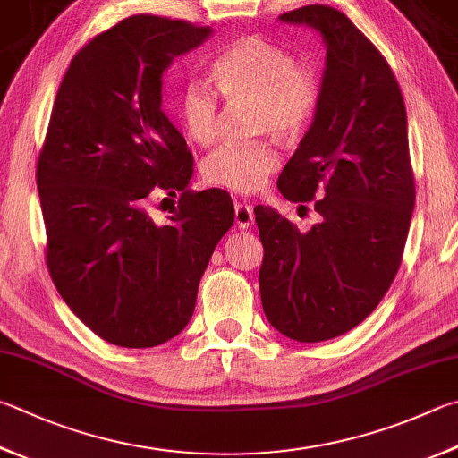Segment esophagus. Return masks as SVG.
I'll list each match as a JSON object with an SVG mask.
<instances>
[{"label": "esophagus", "instance_id": "1", "mask_svg": "<svg viewBox=\"0 0 458 458\" xmlns=\"http://www.w3.org/2000/svg\"><path fill=\"white\" fill-rule=\"evenodd\" d=\"M234 214H236L234 220H236V226L238 228L246 230V228H250L252 224H254V210H252L250 204L236 202L234 204Z\"/></svg>", "mask_w": 458, "mask_h": 458}]
</instances>
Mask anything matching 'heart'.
Here are the masks:
<instances>
[{"instance_id":"1","label":"heart","mask_w":458,"mask_h":458,"mask_svg":"<svg viewBox=\"0 0 458 458\" xmlns=\"http://www.w3.org/2000/svg\"><path fill=\"white\" fill-rule=\"evenodd\" d=\"M216 89L228 102H252L254 126L276 138H293L309 126L318 107L320 80L312 65H298L284 47L258 36L232 41L212 62ZM176 115L190 142L212 144L218 123V94L204 80H190L180 89ZM280 165L268 142L222 144L204 160L212 184L254 192Z\"/></svg>"}]
</instances>
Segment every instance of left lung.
Here are the masks:
<instances>
[{"mask_svg":"<svg viewBox=\"0 0 458 458\" xmlns=\"http://www.w3.org/2000/svg\"><path fill=\"white\" fill-rule=\"evenodd\" d=\"M280 21L320 33L327 62L310 128L278 176L290 202L314 201L301 232L256 206L266 318L298 343L352 330L393 284L409 236L414 182L406 107L393 70L343 12L304 5Z\"/></svg>","mask_w":458,"mask_h":458,"instance_id":"obj_1","label":"left lung"}]
</instances>
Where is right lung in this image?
<instances>
[{"instance_id":"1","label":"right lung","mask_w":458,"mask_h":458,"mask_svg":"<svg viewBox=\"0 0 458 458\" xmlns=\"http://www.w3.org/2000/svg\"><path fill=\"white\" fill-rule=\"evenodd\" d=\"M212 33L131 15L81 47L57 89L36 174L47 268L70 310L115 346H157L186 328L234 224L224 190H188L192 154L162 112L164 72ZM157 191L181 194L164 225L147 212Z\"/></svg>"}]
</instances>
